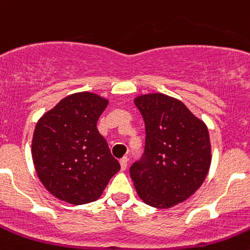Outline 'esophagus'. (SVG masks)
Returning <instances> with one entry per match:
<instances>
[{
    "label": "esophagus",
    "mask_w": 250,
    "mask_h": 250,
    "mask_svg": "<svg viewBox=\"0 0 250 250\" xmlns=\"http://www.w3.org/2000/svg\"><path fill=\"white\" fill-rule=\"evenodd\" d=\"M120 165H121V170H125L127 167V158L126 156H124V158L120 159Z\"/></svg>",
    "instance_id": "esophagus-1"
}]
</instances>
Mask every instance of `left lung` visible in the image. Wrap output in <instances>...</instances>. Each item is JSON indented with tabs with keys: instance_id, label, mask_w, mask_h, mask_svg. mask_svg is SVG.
Segmentation results:
<instances>
[{
	"instance_id": "1",
	"label": "left lung",
	"mask_w": 250,
	"mask_h": 250,
	"mask_svg": "<svg viewBox=\"0 0 250 250\" xmlns=\"http://www.w3.org/2000/svg\"><path fill=\"white\" fill-rule=\"evenodd\" d=\"M135 105L145 123V147L130 167L139 196L154 208H171L199 189L210 167L209 132L182 101L143 95Z\"/></svg>"
}]
</instances>
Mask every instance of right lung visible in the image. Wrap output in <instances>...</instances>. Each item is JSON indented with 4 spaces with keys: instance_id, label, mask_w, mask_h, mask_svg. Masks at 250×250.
<instances>
[{
    "instance_id": "add662e5",
    "label": "right lung",
    "mask_w": 250,
    "mask_h": 250,
    "mask_svg": "<svg viewBox=\"0 0 250 250\" xmlns=\"http://www.w3.org/2000/svg\"><path fill=\"white\" fill-rule=\"evenodd\" d=\"M107 100L91 92L62 99L37 123L32 159L43 187L59 199L80 205L100 198L120 170L96 127Z\"/></svg>"
}]
</instances>
